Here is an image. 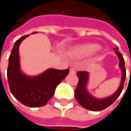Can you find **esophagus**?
<instances>
[{
	"mask_svg": "<svg viewBox=\"0 0 131 131\" xmlns=\"http://www.w3.org/2000/svg\"><path fill=\"white\" fill-rule=\"evenodd\" d=\"M70 73H71V74H76V70H75L73 68H70Z\"/></svg>",
	"mask_w": 131,
	"mask_h": 131,
	"instance_id": "obj_1",
	"label": "esophagus"
}]
</instances>
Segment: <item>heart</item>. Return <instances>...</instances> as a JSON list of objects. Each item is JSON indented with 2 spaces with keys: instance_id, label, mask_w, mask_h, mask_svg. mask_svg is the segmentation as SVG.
I'll return each mask as SVG.
<instances>
[{
  "instance_id": "obj_1",
  "label": "heart",
  "mask_w": 131,
  "mask_h": 131,
  "mask_svg": "<svg viewBox=\"0 0 131 131\" xmlns=\"http://www.w3.org/2000/svg\"><path fill=\"white\" fill-rule=\"evenodd\" d=\"M99 49V45L94 43H86L76 46L70 52L72 57L75 58H80L92 55Z\"/></svg>"
}]
</instances>
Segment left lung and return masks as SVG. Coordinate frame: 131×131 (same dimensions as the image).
Listing matches in <instances>:
<instances>
[{
	"mask_svg": "<svg viewBox=\"0 0 131 131\" xmlns=\"http://www.w3.org/2000/svg\"><path fill=\"white\" fill-rule=\"evenodd\" d=\"M114 49L115 50V53L118 56L119 60H120L119 66L122 71V77H121V83L118 90L112 95L102 99H98L92 97L86 90V83H87L88 78H89L88 72L86 71L77 72V77L79 78V81H78L77 89L75 90L74 96L77 99L79 104L86 109L94 111V112H98V111H102L118 99L123 90L124 84V81L126 78V69L124 66V59L121 53L118 51V48H115Z\"/></svg>",
	"mask_w": 131,
	"mask_h": 131,
	"instance_id": "obj_1",
	"label": "left lung"
}]
</instances>
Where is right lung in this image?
I'll return each instance as SVG.
<instances>
[{"label":"right lung","mask_w":131,"mask_h":131,"mask_svg":"<svg viewBox=\"0 0 131 131\" xmlns=\"http://www.w3.org/2000/svg\"><path fill=\"white\" fill-rule=\"evenodd\" d=\"M29 36H22L14 43L9 57L7 80L10 90L19 102L26 106L36 108L47 104L54 95L57 86L69 73V69H48L34 77L24 75L19 68V47L21 41Z\"/></svg>","instance_id":"obj_1"}]
</instances>
